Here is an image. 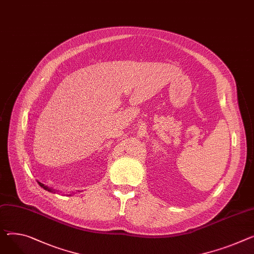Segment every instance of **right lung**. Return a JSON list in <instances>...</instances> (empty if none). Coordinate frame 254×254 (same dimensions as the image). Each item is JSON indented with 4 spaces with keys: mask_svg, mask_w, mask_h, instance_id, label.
I'll list each match as a JSON object with an SVG mask.
<instances>
[{
    "mask_svg": "<svg viewBox=\"0 0 254 254\" xmlns=\"http://www.w3.org/2000/svg\"><path fill=\"white\" fill-rule=\"evenodd\" d=\"M39 183V185L41 186V187H43L45 190H48V191H52V189H49L48 187H47V186H45L44 184H42V183H40V182H38Z\"/></svg>",
    "mask_w": 254,
    "mask_h": 254,
    "instance_id": "add662e5",
    "label": "right lung"
}]
</instances>
